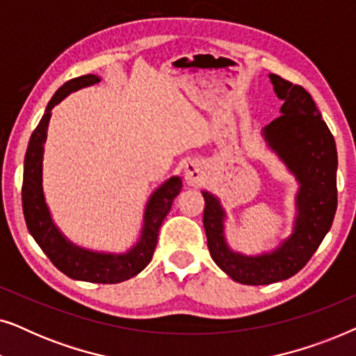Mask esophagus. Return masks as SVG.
Masks as SVG:
<instances>
[{
	"instance_id": "34e87169",
	"label": "esophagus",
	"mask_w": 356,
	"mask_h": 356,
	"mask_svg": "<svg viewBox=\"0 0 356 356\" xmlns=\"http://www.w3.org/2000/svg\"><path fill=\"white\" fill-rule=\"evenodd\" d=\"M184 178H186V181L189 184H199L202 183L204 179V172H202V167L196 162H189L186 163V167H184Z\"/></svg>"
}]
</instances>
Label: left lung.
Here are the masks:
<instances>
[{"instance_id":"left-lung-1","label":"left lung","mask_w":356,"mask_h":356,"mask_svg":"<svg viewBox=\"0 0 356 356\" xmlns=\"http://www.w3.org/2000/svg\"><path fill=\"white\" fill-rule=\"evenodd\" d=\"M269 77L284 105L282 115L270 121L264 136L301 183L293 235L272 254H235L223 240V212L218 201L202 193L206 201L202 222L212 259L233 280L245 285H269L303 269L332 227L337 211V149L332 133L303 87L277 74Z\"/></svg>"}]
</instances>
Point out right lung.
Instances as JSON below:
<instances>
[{
  "mask_svg": "<svg viewBox=\"0 0 356 356\" xmlns=\"http://www.w3.org/2000/svg\"><path fill=\"white\" fill-rule=\"evenodd\" d=\"M100 79L94 74H86L67 81L47 105L45 115L40 123L33 129L29 140V147L24 159V179H22V211L27 228L38 243L42 251L48 256L56 269L76 280L92 282V284H120L138 275L145 266L152 261L155 246H157L159 230L163 218L172 209L175 197L181 191V179L178 177L170 178L162 184L154 196L150 197L147 211H145L143 236L138 245L126 254H97L72 246L65 236L53 225L50 212L45 204L42 189V159L43 143L47 139V128L50 121L53 106L81 87L92 86Z\"/></svg>",
  "mask_w": 356,
  "mask_h": 356,
  "instance_id": "right-lung-1",
  "label": "right lung"
}]
</instances>
